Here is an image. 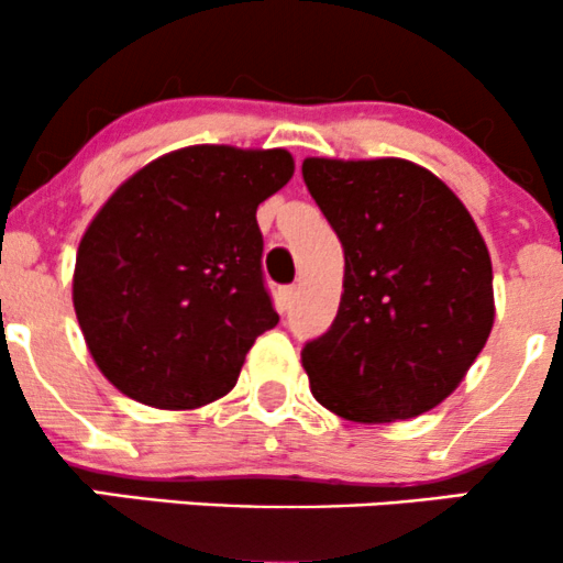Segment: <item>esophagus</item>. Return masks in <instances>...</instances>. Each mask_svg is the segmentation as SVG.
Here are the masks:
<instances>
[{
	"label": "esophagus",
	"instance_id": "34e87169",
	"mask_svg": "<svg viewBox=\"0 0 563 563\" xmlns=\"http://www.w3.org/2000/svg\"><path fill=\"white\" fill-rule=\"evenodd\" d=\"M296 296H299V288H296V286H283L280 288V296H277V307H280V312L290 309V303L296 301Z\"/></svg>",
	"mask_w": 563,
	"mask_h": 563
}]
</instances>
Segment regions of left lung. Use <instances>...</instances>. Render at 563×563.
Returning a JSON list of instances; mask_svg holds the SVG:
<instances>
[{"label": "left lung", "instance_id": "8db88e82", "mask_svg": "<svg viewBox=\"0 0 563 563\" xmlns=\"http://www.w3.org/2000/svg\"><path fill=\"white\" fill-rule=\"evenodd\" d=\"M344 245L333 325L301 352L314 399L354 423L416 418L455 391L493 331V262L466 206L402 158H307Z\"/></svg>", "mask_w": 563, "mask_h": 563}]
</instances>
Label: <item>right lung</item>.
Listing matches in <instances>:
<instances>
[{
	"label": "right lung",
	"mask_w": 563,
	"mask_h": 563,
	"mask_svg": "<svg viewBox=\"0 0 563 563\" xmlns=\"http://www.w3.org/2000/svg\"><path fill=\"white\" fill-rule=\"evenodd\" d=\"M286 151L196 145L126 179L84 232L74 307L97 367L161 410L224 397L256 335L277 325L262 273V200Z\"/></svg>",
	"instance_id": "1"
}]
</instances>
